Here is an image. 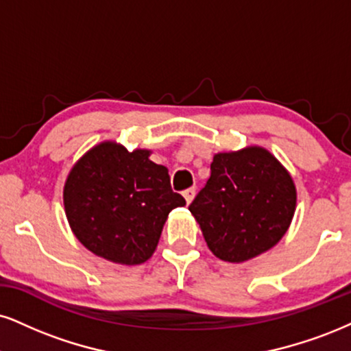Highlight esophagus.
<instances>
[{"mask_svg": "<svg viewBox=\"0 0 351 351\" xmlns=\"http://www.w3.org/2000/svg\"><path fill=\"white\" fill-rule=\"evenodd\" d=\"M195 192H197V190L193 189V187H190V189H187V190H184L182 195H184V198H185V202H187V203L192 202V200H193V197H195Z\"/></svg>", "mask_w": 351, "mask_h": 351, "instance_id": "1", "label": "esophagus"}]
</instances>
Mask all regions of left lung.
Segmentation results:
<instances>
[{
	"mask_svg": "<svg viewBox=\"0 0 351 351\" xmlns=\"http://www.w3.org/2000/svg\"><path fill=\"white\" fill-rule=\"evenodd\" d=\"M189 210L211 252L241 263L285 236L296 210V187L270 151L247 146L215 154L210 179Z\"/></svg>",
	"mask_w": 351,
	"mask_h": 351,
	"instance_id": "1",
	"label": "left lung"
}]
</instances>
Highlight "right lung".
Segmentation results:
<instances>
[{"mask_svg":"<svg viewBox=\"0 0 351 351\" xmlns=\"http://www.w3.org/2000/svg\"><path fill=\"white\" fill-rule=\"evenodd\" d=\"M149 154L104 141L66 177L63 203L71 231L106 261L122 265L148 261L169 213L185 205L184 197L172 192L167 167L151 161Z\"/></svg>","mask_w":351,"mask_h":351,"instance_id":"1","label":"right lung"}]
</instances>
